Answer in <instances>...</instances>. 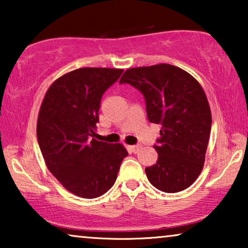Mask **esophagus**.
I'll list each match as a JSON object with an SVG mask.
<instances>
[{"instance_id": "obj_1", "label": "esophagus", "mask_w": 248, "mask_h": 248, "mask_svg": "<svg viewBox=\"0 0 248 248\" xmlns=\"http://www.w3.org/2000/svg\"><path fill=\"white\" fill-rule=\"evenodd\" d=\"M140 149L141 145H128V150H130V152H133V154H137Z\"/></svg>"}]
</instances>
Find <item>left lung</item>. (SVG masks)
Returning <instances> with one entry per match:
<instances>
[{"label":"left lung","mask_w":248,"mask_h":248,"mask_svg":"<svg viewBox=\"0 0 248 248\" xmlns=\"http://www.w3.org/2000/svg\"><path fill=\"white\" fill-rule=\"evenodd\" d=\"M120 83L143 93L148 120L160 124L158 160L145 168L149 182L166 193L189 187L201 174L211 132V109L198 80L170 64L133 67Z\"/></svg>","instance_id":"1"}]
</instances>
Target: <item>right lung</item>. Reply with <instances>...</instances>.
<instances>
[{
  "label": "right lung",
  "instance_id": "1",
  "mask_svg": "<svg viewBox=\"0 0 248 248\" xmlns=\"http://www.w3.org/2000/svg\"><path fill=\"white\" fill-rule=\"evenodd\" d=\"M122 69L82 67L60 77L47 90L37 121V139L48 170L74 195L94 199L116 182L128 155L121 143L93 139L105 91Z\"/></svg>",
  "mask_w": 248,
  "mask_h": 248
}]
</instances>
